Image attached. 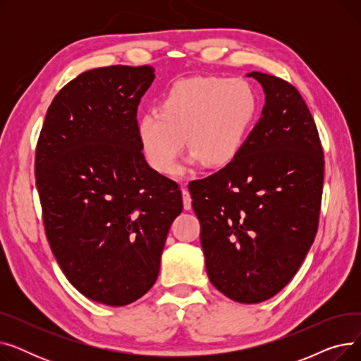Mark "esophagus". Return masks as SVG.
Masks as SVG:
<instances>
[{"label":"esophagus","mask_w":361,"mask_h":361,"mask_svg":"<svg viewBox=\"0 0 361 361\" xmlns=\"http://www.w3.org/2000/svg\"><path fill=\"white\" fill-rule=\"evenodd\" d=\"M181 193H183V206L185 211H190L192 209V196H190V192L187 190L185 185H183L181 188Z\"/></svg>","instance_id":"1"}]
</instances>
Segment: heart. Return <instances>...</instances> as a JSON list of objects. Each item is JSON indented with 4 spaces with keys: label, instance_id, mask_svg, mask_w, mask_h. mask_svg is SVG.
Masks as SVG:
<instances>
[{
    "label": "heart",
    "instance_id": "obj_1",
    "mask_svg": "<svg viewBox=\"0 0 361 361\" xmlns=\"http://www.w3.org/2000/svg\"><path fill=\"white\" fill-rule=\"evenodd\" d=\"M256 111V93L245 80L184 79L164 94L159 114L139 118L137 136L147 162L162 174L174 171L184 137L190 161L222 166L237 157Z\"/></svg>",
    "mask_w": 361,
    "mask_h": 361
}]
</instances>
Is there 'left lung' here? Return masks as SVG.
Here are the masks:
<instances>
[{"label":"left lung","instance_id":"1","mask_svg":"<svg viewBox=\"0 0 361 361\" xmlns=\"http://www.w3.org/2000/svg\"><path fill=\"white\" fill-rule=\"evenodd\" d=\"M247 75L264 92L259 121L228 165L188 190L212 286L256 305L287 286L312 247L325 161L298 90L271 74Z\"/></svg>","mask_w":361,"mask_h":361}]
</instances>
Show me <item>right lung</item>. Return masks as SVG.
I'll return each instance as SVG.
<instances>
[{"label":"right lung","mask_w":361,"mask_h":361,"mask_svg":"<svg viewBox=\"0 0 361 361\" xmlns=\"http://www.w3.org/2000/svg\"><path fill=\"white\" fill-rule=\"evenodd\" d=\"M154 67L111 66L79 74L48 108L35 177L51 250L71 286L120 307L154 286L173 221L177 183L150 168L137 106Z\"/></svg>","instance_id":"1"}]
</instances>
